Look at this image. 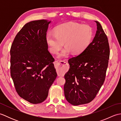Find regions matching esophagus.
<instances>
[{"instance_id":"1","label":"esophagus","mask_w":121,"mask_h":121,"mask_svg":"<svg viewBox=\"0 0 121 121\" xmlns=\"http://www.w3.org/2000/svg\"><path fill=\"white\" fill-rule=\"evenodd\" d=\"M55 65L56 72L59 75L65 74L68 70V64L65 61H56Z\"/></svg>"}]
</instances>
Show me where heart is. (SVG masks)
<instances>
[{
	"mask_svg": "<svg viewBox=\"0 0 121 121\" xmlns=\"http://www.w3.org/2000/svg\"><path fill=\"white\" fill-rule=\"evenodd\" d=\"M93 37V30L88 25L66 23L56 28L55 33H47L46 41L50 52L58 53L64 43L65 47L58 54V58H64L71 52L79 55L88 47Z\"/></svg>",
	"mask_w": 121,
	"mask_h": 121,
	"instance_id": "1",
	"label": "heart"
}]
</instances>
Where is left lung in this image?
Returning a JSON list of instances; mask_svg holds the SVG:
<instances>
[{"label": "left lung", "instance_id": "8db88e82", "mask_svg": "<svg viewBox=\"0 0 121 121\" xmlns=\"http://www.w3.org/2000/svg\"><path fill=\"white\" fill-rule=\"evenodd\" d=\"M92 42L83 52L70 59V69L65 75L64 92L73 106L89 103L103 85L108 65V39L99 22Z\"/></svg>", "mask_w": 121, "mask_h": 121}]
</instances>
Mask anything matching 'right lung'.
Here are the masks:
<instances>
[{
  "label": "right lung",
  "instance_id": "add662e5",
  "mask_svg": "<svg viewBox=\"0 0 121 121\" xmlns=\"http://www.w3.org/2000/svg\"><path fill=\"white\" fill-rule=\"evenodd\" d=\"M51 22H28L16 35L10 50V72L15 89L33 104L45 101L57 76L46 38Z\"/></svg>",
  "mask_w": 121,
  "mask_h": 121
}]
</instances>
